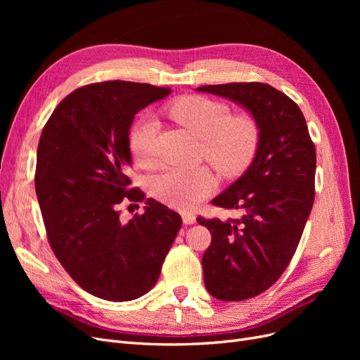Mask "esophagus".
<instances>
[{
	"label": "esophagus",
	"instance_id": "esophagus-1",
	"mask_svg": "<svg viewBox=\"0 0 360 360\" xmlns=\"http://www.w3.org/2000/svg\"><path fill=\"white\" fill-rule=\"evenodd\" d=\"M181 217H183V222L186 225H192L195 224V221H197V216L193 213H181Z\"/></svg>",
	"mask_w": 360,
	"mask_h": 360
}]
</instances>
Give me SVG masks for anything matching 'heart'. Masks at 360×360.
<instances>
[{"label": "heart", "instance_id": "heart-1", "mask_svg": "<svg viewBox=\"0 0 360 360\" xmlns=\"http://www.w3.org/2000/svg\"><path fill=\"white\" fill-rule=\"evenodd\" d=\"M167 114L202 141V156L224 176L242 172L254 159L259 143V127L254 117L233 115L224 102L205 96H183L167 106ZM158 122L143 117L130 129L129 150L139 167L156 163ZM216 188L213 174L205 169L168 168L151 181L156 197L177 209L189 210L204 201Z\"/></svg>", "mask_w": 360, "mask_h": 360}]
</instances>
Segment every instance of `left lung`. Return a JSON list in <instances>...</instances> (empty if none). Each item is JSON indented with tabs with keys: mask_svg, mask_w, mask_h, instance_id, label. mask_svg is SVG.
Listing matches in <instances>:
<instances>
[{
	"mask_svg": "<svg viewBox=\"0 0 360 360\" xmlns=\"http://www.w3.org/2000/svg\"><path fill=\"white\" fill-rule=\"evenodd\" d=\"M250 112L259 127L255 158L240 179L213 198L240 219H204L212 243L202 255L204 284L213 297H255L284 274L296 252L315 197V147L296 102L263 82L198 86Z\"/></svg>",
	"mask_w": 360,
	"mask_h": 360,
	"instance_id": "obj_1",
	"label": "left lung"
}]
</instances>
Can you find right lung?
<instances>
[{"mask_svg":"<svg viewBox=\"0 0 360 360\" xmlns=\"http://www.w3.org/2000/svg\"><path fill=\"white\" fill-rule=\"evenodd\" d=\"M150 84L108 81L81 86L58 103L37 147L36 193L49 245L70 278L96 297L127 302L155 287L181 217L153 198L129 222V130L143 108L168 96Z\"/></svg>","mask_w":360,"mask_h":360,"instance_id":"add662e5","label":"right lung"}]
</instances>
